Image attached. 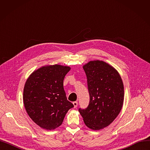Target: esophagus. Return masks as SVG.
Instances as JSON below:
<instances>
[{
    "label": "esophagus",
    "mask_w": 150,
    "mask_h": 150,
    "mask_svg": "<svg viewBox=\"0 0 150 150\" xmlns=\"http://www.w3.org/2000/svg\"><path fill=\"white\" fill-rule=\"evenodd\" d=\"M73 104H74V106L75 108H76L78 106V102L77 101H74Z\"/></svg>",
    "instance_id": "34e87169"
}]
</instances>
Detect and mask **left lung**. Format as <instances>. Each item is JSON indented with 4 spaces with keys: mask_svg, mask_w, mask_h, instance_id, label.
Segmentation results:
<instances>
[{
    "mask_svg": "<svg viewBox=\"0 0 150 150\" xmlns=\"http://www.w3.org/2000/svg\"><path fill=\"white\" fill-rule=\"evenodd\" d=\"M83 69L90 100L87 108L78 111L88 128L99 130L108 127L120 113L124 100L123 84L117 71L104 61H90Z\"/></svg>",
    "mask_w": 150,
    "mask_h": 150,
    "instance_id": "obj_1",
    "label": "left lung"
}]
</instances>
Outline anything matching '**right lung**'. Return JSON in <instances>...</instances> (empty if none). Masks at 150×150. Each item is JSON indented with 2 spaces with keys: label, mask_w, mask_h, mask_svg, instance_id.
Masks as SVG:
<instances>
[{
  "label": "right lung",
  "mask_w": 150,
  "mask_h": 150,
  "mask_svg": "<svg viewBox=\"0 0 150 150\" xmlns=\"http://www.w3.org/2000/svg\"><path fill=\"white\" fill-rule=\"evenodd\" d=\"M70 68L61 65L42 67L27 79L23 100L26 111L35 123L45 129H54L62 124L74 105L67 100L63 87Z\"/></svg>",
  "instance_id": "obj_1"
}]
</instances>
